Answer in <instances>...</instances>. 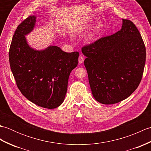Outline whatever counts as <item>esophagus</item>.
Returning <instances> with one entry per match:
<instances>
[{"mask_svg": "<svg viewBox=\"0 0 151 151\" xmlns=\"http://www.w3.org/2000/svg\"><path fill=\"white\" fill-rule=\"evenodd\" d=\"M84 57H83L82 55H81L79 56L78 58V62L80 64H81L83 63V62H84Z\"/></svg>", "mask_w": 151, "mask_h": 151, "instance_id": "34e87169", "label": "esophagus"}]
</instances>
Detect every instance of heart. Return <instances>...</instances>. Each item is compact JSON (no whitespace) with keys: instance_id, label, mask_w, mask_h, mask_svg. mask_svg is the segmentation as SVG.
<instances>
[{"instance_id":"b5f03b06","label":"heart","mask_w":151,"mask_h":151,"mask_svg":"<svg viewBox=\"0 0 151 151\" xmlns=\"http://www.w3.org/2000/svg\"><path fill=\"white\" fill-rule=\"evenodd\" d=\"M101 29H102V24L101 23H98L94 27L93 29V31L91 32V33L89 34V36H88V41L93 40L94 38L97 36V34L99 32H100Z\"/></svg>"}]
</instances>
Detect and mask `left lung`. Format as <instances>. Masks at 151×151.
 <instances>
[{
  "label": "left lung",
  "instance_id": "obj_1",
  "mask_svg": "<svg viewBox=\"0 0 151 151\" xmlns=\"http://www.w3.org/2000/svg\"><path fill=\"white\" fill-rule=\"evenodd\" d=\"M84 65L95 100L117 103L129 97L142 81L146 49L133 22L123 19L122 28L83 46Z\"/></svg>",
  "mask_w": 151,
  "mask_h": 151
}]
</instances>
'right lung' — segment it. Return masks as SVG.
Masks as SVG:
<instances>
[{"instance_id": "obj_1", "label": "right lung", "mask_w": 151, "mask_h": 151, "mask_svg": "<svg viewBox=\"0 0 151 151\" xmlns=\"http://www.w3.org/2000/svg\"><path fill=\"white\" fill-rule=\"evenodd\" d=\"M35 22L36 17L30 15L17 27L9 50V65L17 88L28 100L41 107L56 108L65 99L79 53L64 52L57 46L32 49L24 36L33 30Z\"/></svg>"}]
</instances>
